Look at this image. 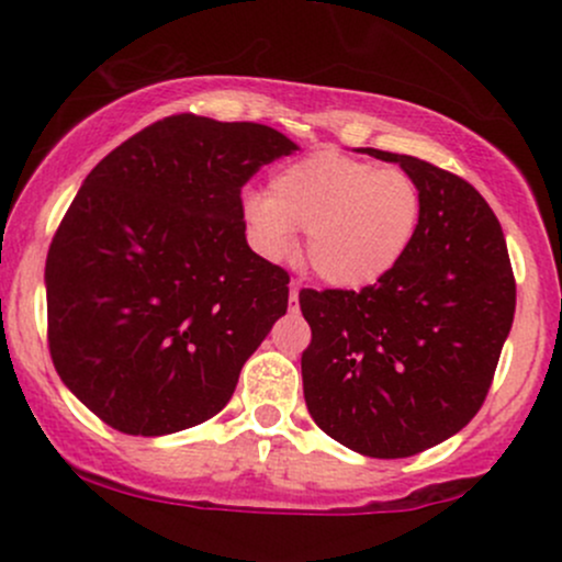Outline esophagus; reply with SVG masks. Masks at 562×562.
<instances>
[{
    "label": "esophagus",
    "instance_id": "esophagus-1",
    "mask_svg": "<svg viewBox=\"0 0 562 562\" xmlns=\"http://www.w3.org/2000/svg\"><path fill=\"white\" fill-rule=\"evenodd\" d=\"M299 293H301L299 282H293V285H290V308L299 306Z\"/></svg>",
    "mask_w": 562,
    "mask_h": 562
}]
</instances>
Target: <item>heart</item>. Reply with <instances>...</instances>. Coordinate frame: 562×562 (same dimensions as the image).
Listing matches in <instances>:
<instances>
[{"instance_id": "obj_1", "label": "heart", "mask_w": 562, "mask_h": 562, "mask_svg": "<svg viewBox=\"0 0 562 562\" xmlns=\"http://www.w3.org/2000/svg\"><path fill=\"white\" fill-rule=\"evenodd\" d=\"M425 200L415 177L380 169L338 150L282 166L272 192L248 190L243 218L269 261H285L306 232V263L325 285L364 290L398 269L423 227Z\"/></svg>"}]
</instances>
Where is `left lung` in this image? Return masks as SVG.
<instances>
[{
	"mask_svg": "<svg viewBox=\"0 0 562 562\" xmlns=\"http://www.w3.org/2000/svg\"><path fill=\"white\" fill-rule=\"evenodd\" d=\"M423 190V227L391 277L364 290H301V357L314 423L378 460L462 430L492 389L515 314L505 235L473 184L428 160L362 147Z\"/></svg>",
	"mask_w": 562,
	"mask_h": 562,
	"instance_id": "8db88e82",
	"label": "left lung"
}]
</instances>
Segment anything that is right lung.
<instances>
[{
  "mask_svg": "<svg viewBox=\"0 0 562 562\" xmlns=\"http://www.w3.org/2000/svg\"><path fill=\"white\" fill-rule=\"evenodd\" d=\"M293 150L272 126L182 113L83 179L47 254V338L102 423L166 436L227 406L290 282L245 240L240 190Z\"/></svg>",
  "mask_w": 562,
  "mask_h": 562,
  "instance_id": "add662e5",
  "label": "right lung"
}]
</instances>
